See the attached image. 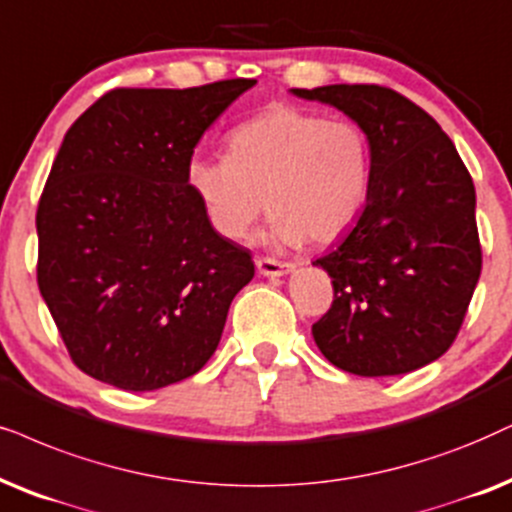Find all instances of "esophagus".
<instances>
[{"label":"esophagus","mask_w":512,"mask_h":512,"mask_svg":"<svg viewBox=\"0 0 512 512\" xmlns=\"http://www.w3.org/2000/svg\"><path fill=\"white\" fill-rule=\"evenodd\" d=\"M256 268L265 277H282V275H287V272L294 270V265L275 261V258H256Z\"/></svg>","instance_id":"1"}]
</instances>
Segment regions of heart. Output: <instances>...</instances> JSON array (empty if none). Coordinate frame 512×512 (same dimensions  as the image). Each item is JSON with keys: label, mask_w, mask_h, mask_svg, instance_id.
<instances>
[{"label": "heart", "mask_w": 512, "mask_h": 512, "mask_svg": "<svg viewBox=\"0 0 512 512\" xmlns=\"http://www.w3.org/2000/svg\"><path fill=\"white\" fill-rule=\"evenodd\" d=\"M190 190L218 235L237 242L265 207V240L282 247L334 242L357 221L374 178L367 131L353 119L277 103L232 129L228 155H195Z\"/></svg>", "instance_id": "obj_1"}]
</instances>
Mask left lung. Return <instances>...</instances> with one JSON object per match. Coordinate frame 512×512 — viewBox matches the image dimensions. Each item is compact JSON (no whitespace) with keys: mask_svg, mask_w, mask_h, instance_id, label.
I'll return each mask as SVG.
<instances>
[{"mask_svg":"<svg viewBox=\"0 0 512 512\" xmlns=\"http://www.w3.org/2000/svg\"><path fill=\"white\" fill-rule=\"evenodd\" d=\"M367 131L371 192L348 235L317 258L334 303L313 336L334 367L397 376L435 362L480 280L475 185L451 138L409 98L376 84L291 89Z\"/></svg>","mask_w":512,"mask_h":512,"instance_id":"1","label":"left lung"}]
</instances>
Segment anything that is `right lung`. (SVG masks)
<instances>
[{
    "label": "right lung",
    "mask_w": 512,
    "mask_h": 512,
    "mask_svg": "<svg viewBox=\"0 0 512 512\" xmlns=\"http://www.w3.org/2000/svg\"><path fill=\"white\" fill-rule=\"evenodd\" d=\"M254 84L115 89L65 134L37 207V284L84 374L145 393L216 353L254 261L211 228L185 169Z\"/></svg>",
    "instance_id": "obj_1"
}]
</instances>
